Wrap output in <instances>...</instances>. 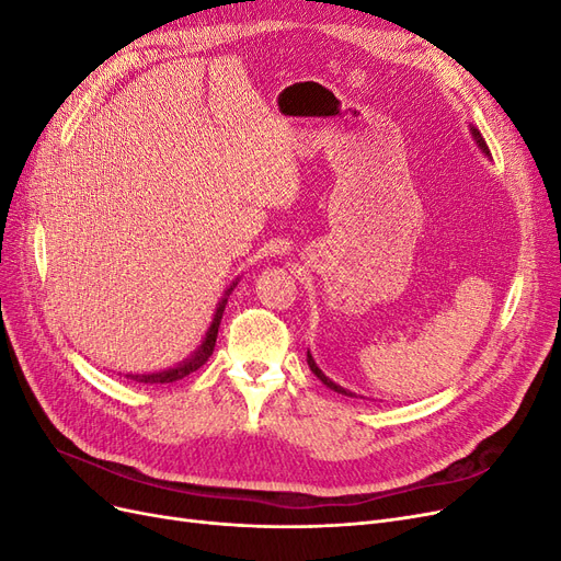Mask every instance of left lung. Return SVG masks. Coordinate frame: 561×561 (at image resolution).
I'll return each instance as SVG.
<instances>
[{"label": "left lung", "mask_w": 561, "mask_h": 561, "mask_svg": "<svg viewBox=\"0 0 561 561\" xmlns=\"http://www.w3.org/2000/svg\"><path fill=\"white\" fill-rule=\"evenodd\" d=\"M470 135H472V140H474V145H478L480 147V151H482V154L484 157H489V147H486V142H484V138H482V135H480V130L478 128H474V126H470ZM307 363H309V367H311V371H313V375L322 381V383H325L328 388H332L334 390V393H342V396H348V398H355V393H351V390H346L344 386H339V383H334L330 377H325V375H322V369L316 365V360H313V355H311V351H307Z\"/></svg>", "instance_id": "1"}]
</instances>
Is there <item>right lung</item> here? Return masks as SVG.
<instances>
[{
  "instance_id": "right-lung-1",
  "label": "right lung",
  "mask_w": 561,
  "mask_h": 561,
  "mask_svg": "<svg viewBox=\"0 0 561 561\" xmlns=\"http://www.w3.org/2000/svg\"><path fill=\"white\" fill-rule=\"evenodd\" d=\"M236 283H239V278H236V280L227 287L225 297L219 299L217 309H215V316H213V322H210V328H208L206 336H203V342L198 344V348L190 355V358H184L182 363H178V365H173V367H168V369L147 371V375H126V377H130L133 381H140V383H173V381L184 379L186 375H192V371H196L201 365H206V360L210 358L213 351H215L219 322H222V313H225V307H227V299H229L231 290L236 287Z\"/></svg>"
}]
</instances>
